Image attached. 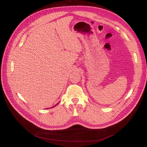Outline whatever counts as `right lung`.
Listing matches in <instances>:
<instances>
[{"label": "right lung", "mask_w": 147, "mask_h": 147, "mask_svg": "<svg viewBox=\"0 0 147 147\" xmlns=\"http://www.w3.org/2000/svg\"><path fill=\"white\" fill-rule=\"evenodd\" d=\"M57 104H56V105H57Z\"/></svg>", "instance_id": "1"}]
</instances>
